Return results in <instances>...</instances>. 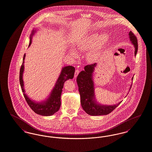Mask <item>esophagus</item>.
<instances>
[{
    "instance_id": "esophagus-1",
    "label": "esophagus",
    "mask_w": 152,
    "mask_h": 152,
    "mask_svg": "<svg viewBox=\"0 0 152 152\" xmlns=\"http://www.w3.org/2000/svg\"><path fill=\"white\" fill-rule=\"evenodd\" d=\"M79 72H80V71H79L78 69L76 70V71H75V76H74L75 78H76V77L77 76V75H79Z\"/></svg>"
}]
</instances>
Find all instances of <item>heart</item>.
Returning <instances> with one entry per match:
<instances>
[{"instance_id": "heart-1", "label": "heart", "mask_w": 152, "mask_h": 152, "mask_svg": "<svg viewBox=\"0 0 152 152\" xmlns=\"http://www.w3.org/2000/svg\"><path fill=\"white\" fill-rule=\"evenodd\" d=\"M109 39L106 34L100 36L97 33H93L82 38L76 43L75 48L79 52L90 51L86 55V59L89 62L93 63L97 61ZM69 53L72 56L76 58L77 52L73 49H69Z\"/></svg>"}]
</instances>
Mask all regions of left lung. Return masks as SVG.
Returning a JSON list of instances; mask_svg holds the SVG:
<instances>
[{
  "label": "left lung",
  "mask_w": 152,
  "mask_h": 152,
  "mask_svg": "<svg viewBox=\"0 0 152 152\" xmlns=\"http://www.w3.org/2000/svg\"><path fill=\"white\" fill-rule=\"evenodd\" d=\"M129 36L130 40L135 48L134 55H136L138 50L137 37L131 31H129ZM96 66V63L86 66L84 67V71H81L77 77L76 80L79 86L81 104L83 109L90 115H107L117 107L121 102L115 105L106 106L101 105L94 101V89L92 73ZM133 79L134 77H132Z\"/></svg>",
  "instance_id": "obj_1"
}]
</instances>
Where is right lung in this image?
<instances>
[{
	"label": "right lung",
	"mask_w": 152,
	"mask_h": 152,
	"mask_svg": "<svg viewBox=\"0 0 152 152\" xmlns=\"http://www.w3.org/2000/svg\"><path fill=\"white\" fill-rule=\"evenodd\" d=\"M36 31H33L31 36L30 43L29 46L31 43V36ZM25 54L24 55L23 60H24ZM24 63V62H23ZM24 64L21 65L20 70V83L21 85L22 91L24 93L23 95L28 105L30 106L31 109L37 114L42 116H50L53 115L57 112L61 107V97L62 92V89L66 81L69 79H73L75 68L71 66H67L63 68L61 75L58 79L56 83L55 84L53 90L51 93L46 101L43 102L37 103L31 100L29 98L25 93L24 89V82L23 80V74L24 72Z\"/></svg>",
	"instance_id": "right-lung-1"
}]
</instances>
